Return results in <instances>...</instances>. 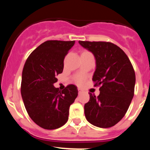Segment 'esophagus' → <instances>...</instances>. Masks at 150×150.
<instances>
[{"label":"esophagus","instance_id":"obj_1","mask_svg":"<svg viewBox=\"0 0 150 150\" xmlns=\"http://www.w3.org/2000/svg\"><path fill=\"white\" fill-rule=\"evenodd\" d=\"M82 92H83V91H82V89H78V94H79V95H80V94H82Z\"/></svg>","mask_w":150,"mask_h":150}]
</instances>
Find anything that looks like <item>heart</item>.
Listing matches in <instances>:
<instances>
[{
    "mask_svg": "<svg viewBox=\"0 0 150 150\" xmlns=\"http://www.w3.org/2000/svg\"><path fill=\"white\" fill-rule=\"evenodd\" d=\"M84 81V78L82 77H78L77 78V82L78 84H81Z\"/></svg>",
    "mask_w": 150,
    "mask_h": 150,
    "instance_id": "1",
    "label": "heart"
}]
</instances>
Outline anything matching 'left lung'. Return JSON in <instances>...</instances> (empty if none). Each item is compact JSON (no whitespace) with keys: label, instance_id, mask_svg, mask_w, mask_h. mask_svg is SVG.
Instances as JSON below:
<instances>
[{"label":"left lung","instance_id":"obj_1","mask_svg":"<svg viewBox=\"0 0 150 150\" xmlns=\"http://www.w3.org/2000/svg\"><path fill=\"white\" fill-rule=\"evenodd\" d=\"M94 54L96 70L92 80L100 86L98 97L89 93L85 104V115L91 124L107 128L118 123L128 111L134 96L135 74L124 51L106 42L79 41Z\"/></svg>","mask_w":150,"mask_h":150}]
</instances>
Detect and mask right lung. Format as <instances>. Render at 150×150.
I'll list each match as a JSON object with an SVG mask.
<instances>
[{
	"label": "right lung",
	"instance_id": "obj_1",
	"mask_svg": "<svg viewBox=\"0 0 150 150\" xmlns=\"http://www.w3.org/2000/svg\"><path fill=\"white\" fill-rule=\"evenodd\" d=\"M75 41H46L27 58L22 75L21 94L29 116L36 124L53 130L65 124L70 105L77 97V87L69 85L63 90L53 84L62 73L63 61Z\"/></svg>",
	"mask_w": 150,
	"mask_h": 150
}]
</instances>
